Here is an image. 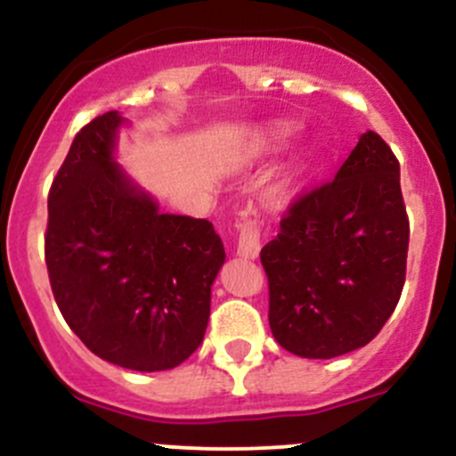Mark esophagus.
I'll return each instance as SVG.
<instances>
[{"mask_svg":"<svg viewBox=\"0 0 456 456\" xmlns=\"http://www.w3.org/2000/svg\"><path fill=\"white\" fill-rule=\"evenodd\" d=\"M236 227H238L236 254L242 257H256L260 254L262 233H260V227H257L254 214H251V211H242Z\"/></svg>","mask_w":456,"mask_h":456,"instance_id":"esophagus-1","label":"esophagus"}]
</instances>
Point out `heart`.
Instances as JSON below:
<instances>
[{
    "label": "heart",
    "mask_w": 456,
    "mask_h": 456,
    "mask_svg": "<svg viewBox=\"0 0 456 456\" xmlns=\"http://www.w3.org/2000/svg\"><path fill=\"white\" fill-rule=\"evenodd\" d=\"M289 134H291V130H289L287 126H278V127H275V130H273V139H275V141L287 139Z\"/></svg>",
    "instance_id": "1"
}]
</instances>
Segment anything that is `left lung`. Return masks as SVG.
I'll return each instance as SVG.
<instances>
[{
	"mask_svg": "<svg viewBox=\"0 0 456 456\" xmlns=\"http://www.w3.org/2000/svg\"><path fill=\"white\" fill-rule=\"evenodd\" d=\"M408 238L399 160L366 132L333 181L297 196L262 247L280 346L309 360L366 346L402 296Z\"/></svg>",
	"mask_w": 456,
	"mask_h": 456,
	"instance_id": "left-lung-1",
	"label": "left lung"
}]
</instances>
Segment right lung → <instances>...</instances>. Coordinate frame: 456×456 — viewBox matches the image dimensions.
<instances>
[{"mask_svg": "<svg viewBox=\"0 0 456 456\" xmlns=\"http://www.w3.org/2000/svg\"><path fill=\"white\" fill-rule=\"evenodd\" d=\"M118 112L72 141L48 194L45 266L63 320L101 360L154 372L205 338L224 247L209 220L160 214L114 163Z\"/></svg>", "mask_w": 456, "mask_h": 456, "instance_id": "obj_1", "label": "right lung"}]
</instances>
